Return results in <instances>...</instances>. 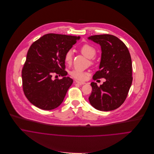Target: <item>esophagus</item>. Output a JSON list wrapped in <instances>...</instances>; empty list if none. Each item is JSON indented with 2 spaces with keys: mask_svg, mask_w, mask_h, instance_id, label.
Instances as JSON below:
<instances>
[{
  "mask_svg": "<svg viewBox=\"0 0 154 154\" xmlns=\"http://www.w3.org/2000/svg\"><path fill=\"white\" fill-rule=\"evenodd\" d=\"M76 82L77 84H78L79 85H84V84H85V82H81V81H76Z\"/></svg>",
  "mask_w": 154,
  "mask_h": 154,
  "instance_id": "esophagus-1",
  "label": "esophagus"
}]
</instances>
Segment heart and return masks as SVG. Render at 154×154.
Wrapping results in <instances>:
<instances>
[{"instance_id": "b5f03b06", "label": "heart", "mask_w": 154, "mask_h": 154, "mask_svg": "<svg viewBox=\"0 0 154 154\" xmlns=\"http://www.w3.org/2000/svg\"><path fill=\"white\" fill-rule=\"evenodd\" d=\"M80 51L82 54L87 57L91 59L93 58L97 54V50L93 46L89 44H84L81 48ZM73 60V53L72 50L67 51L64 55V61L66 64L70 66L72 63ZM70 76L74 79L79 81H83L85 79L86 73L79 70L74 69L70 72Z\"/></svg>"}]
</instances>
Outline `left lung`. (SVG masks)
I'll list each match as a JSON object with an SVG mask.
<instances>
[{"mask_svg":"<svg viewBox=\"0 0 154 154\" xmlns=\"http://www.w3.org/2000/svg\"><path fill=\"white\" fill-rule=\"evenodd\" d=\"M88 39L100 45L101 58L100 70L94 80L105 78L100 86L90 84L92 91L88 98L90 104L101 111H110L120 107L126 100L132 82V64L126 45L111 35L91 36Z\"/></svg>","mask_w":154,"mask_h":154,"instance_id":"obj_1","label":"left lung"}]
</instances>
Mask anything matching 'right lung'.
I'll return each instance as SVG.
<instances>
[{
    "label": "right lung",
    "mask_w": 154,
    "mask_h": 154,
    "mask_svg": "<svg viewBox=\"0 0 154 154\" xmlns=\"http://www.w3.org/2000/svg\"><path fill=\"white\" fill-rule=\"evenodd\" d=\"M79 36L49 33L30 46L22 70V87L28 100L42 110H52L63 103L73 79L67 77L64 55ZM53 73L63 76L53 80Z\"/></svg>",
    "instance_id": "obj_1"
}]
</instances>
